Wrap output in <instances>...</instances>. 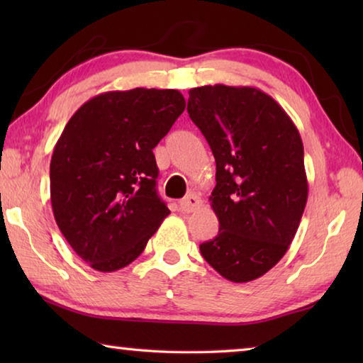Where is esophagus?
Returning a JSON list of instances; mask_svg holds the SVG:
<instances>
[{
	"instance_id": "esophagus-1",
	"label": "esophagus",
	"mask_w": 363,
	"mask_h": 363,
	"mask_svg": "<svg viewBox=\"0 0 363 363\" xmlns=\"http://www.w3.org/2000/svg\"><path fill=\"white\" fill-rule=\"evenodd\" d=\"M200 206H201V199L195 194H189L186 199H182L179 201V208H181V211H184V213H192Z\"/></svg>"
}]
</instances>
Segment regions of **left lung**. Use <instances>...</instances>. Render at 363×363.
<instances>
[{
  "label": "left lung",
  "instance_id": "obj_1",
  "mask_svg": "<svg viewBox=\"0 0 363 363\" xmlns=\"http://www.w3.org/2000/svg\"><path fill=\"white\" fill-rule=\"evenodd\" d=\"M187 112L216 160L210 200L219 232L200 253L227 280L259 279L286 253L306 208L298 128L272 97L250 86L190 89Z\"/></svg>",
  "mask_w": 363,
  "mask_h": 363
}]
</instances>
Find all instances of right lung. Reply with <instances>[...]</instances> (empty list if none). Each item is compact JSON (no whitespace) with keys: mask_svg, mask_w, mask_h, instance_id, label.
Returning a JSON list of instances; mask_svg holds the SVG:
<instances>
[{"mask_svg":"<svg viewBox=\"0 0 363 363\" xmlns=\"http://www.w3.org/2000/svg\"><path fill=\"white\" fill-rule=\"evenodd\" d=\"M184 108L176 89L110 91L83 104L60 134L52 213L73 251L99 272L131 264L169 214L153 149Z\"/></svg>","mask_w":363,"mask_h":363,"instance_id":"right-lung-1","label":"right lung"}]
</instances>
